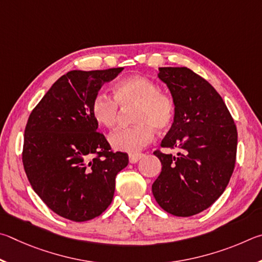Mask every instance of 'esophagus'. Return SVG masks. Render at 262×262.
<instances>
[{
  "mask_svg": "<svg viewBox=\"0 0 262 262\" xmlns=\"http://www.w3.org/2000/svg\"><path fill=\"white\" fill-rule=\"evenodd\" d=\"M143 157H144V154H141V153L130 154L128 155V161H130V163H137Z\"/></svg>",
  "mask_w": 262,
  "mask_h": 262,
  "instance_id": "obj_1",
  "label": "esophagus"
}]
</instances>
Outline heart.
<instances>
[{
    "label": "heart",
    "mask_w": 262,
    "mask_h": 262,
    "mask_svg": "<svg viewBox=\"0 0 262 262\" xmlns=\"http://www.w3.org/2000/svg\"><path fill=\"white\" fill-rule=\"evenodd\" d=\"M114 98L104 93L96 94L91 103L92 116L104 127L116 125L119 108L135 105L131 126L121 127L109 136L115 149L138 152L152 141L154 128L164 131L171 126L176 114L175 101L169 94L160 92L157 82L147 77L124 78L114 85Z\"/></svg>",
    "instance_id": "obj_1"
}]
</instances>
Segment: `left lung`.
<instances>
[{"instance_id": "left-lung-1", "label": "left lung", "mask_w": 262, "mask_h": 262, "mask_svg": "<svg viewBox=\"0 0 262 262\" xmlns=\"http://www.w3.org/2000/svg\"><path fill=\"white\" fill-rule=\"evenodd\" d=\"M176 104L173 123L155 150L162 171L152 185L157 203L175 216L187 217L210 207L228 185L236 163L237 128L214 87L190 69L159 68Z\"/></svg>"}]
</instances>
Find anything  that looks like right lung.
Returning a JSON list of instances; mask_svg holds the SVG:
<instances>
[{"mask_svg": "<svg viewBox=\"0 0 262 262\" xmlns=\"http://www.w3.org/2000/svg\"><path fill=\"white\" fill-rule=\"evenodd\" d=\"M123 68L72 70L54 82L27 121L23 164L32 189L59 216L84 222L112 204L115 178L128 163L114 153L91 103Z\"/></svg>", "mask_w": 262, "mask_h": 262, "instance_id": "right-lung-1", "label": "right lung"}]
</instances>
